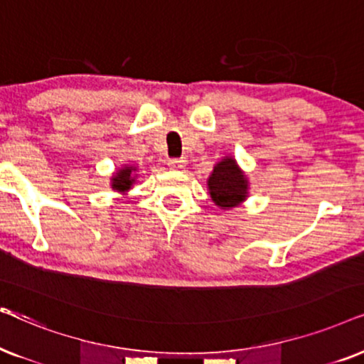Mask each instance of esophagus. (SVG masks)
Listing matches in <instances>:
<instances>
[{"label":"esophagus","mask_w":364,"mask_h":364,"mask_svg":"<svg viewBox=\"0 0 364 364\" xmlns=\"http://www.w3.org/2000/svg\"><path fill=\"white\" fill-rule=\"evenodd\" d=\"M168 166H169V169H183V168L186 166V161H185V159L173 158V159H169Z\"/></svg>","instance_id":"34e87169"}]
</instances>
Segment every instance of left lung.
I'll use <instances>...</instances> for the list:
<instances>
[{
  "label": "left lung",
  "mask_w": 364,
  "mask_h": 364,
  "mask_svg": "<svg viewBox=\"0 0 364 364\" xmlns=\"http://www.w3.org/2000/svg\"><path fill=\"white\" fill-rule=\"evenodd\" d=\"M246 186L248 181L232 158H225L218 163L208 179L213 201L221 208H232L243 201L248 190Z\"/></svg>",
  "instance_id": "8db88e82"
}]
</instances>
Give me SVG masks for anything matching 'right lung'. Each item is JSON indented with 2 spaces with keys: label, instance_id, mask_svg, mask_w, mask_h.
<instances>
[{
  "label": "right lung",
  "instance_id": "add662e5",
  "mask_svg": "<svg viewBox=\"0 0 364 364\" xmlns=\"http://www.w3.org/2000/svg\"><path fill=\"white\" fill-rule=\"evenodd\" d=\"M132 169L133 168H124V169H121V171L116 173V176L113 178V185L111 186L118 191L129 190V186H132L134 181V179L132 178Z\"/></svg>",
  "mask_w": 364,
  "mask_h": 364
}]
</instances>
